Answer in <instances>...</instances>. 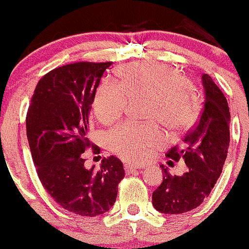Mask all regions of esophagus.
Listing matches in <instances>:
<instances>
[{
  "mask_svg": "<svg viewBox=\"0 0 249 249\" xmlns=\"http://www.w3.org/2000/svg\"><path fill=\"white\" fill-rule=\"evenodd\" d=\"M124 166H125V171H126V172H134V171H136V170H140V169H142V167H143V166H141V165L130 164V162H126Z\"/></svg>",
  "mask_w": 249,
  "mask_h": 249,
  "instance_id": "34e87169",
  "label": "esophagus"
}]
</instances>
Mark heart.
I'll list each match as a JSON object with an SVG mask.
<instances>
[{
	"mask_svg": "<svg viewBox=\"0 0 249 249\" xmlns=\"http://www.w3.org/2000/svg\"><path fill=\"white\" fill-rule=\"evenodd\" d=\"M115 76L118 84L104 80L95 94L92 108L100 122L119 119L127 99L142 96L147 99V117L172 132L188 129L199 117L201 104L196 89L177 67L155 61L134 62L120 67ZM162 142L164 132L154 122H127L107 134L109 149L130 161H142Z\"/></svg>",
	"mask_w": 249,
	"mask_h": 249,
	"instance_id": "heart-1",
	"label": "heart"
}]
</instances>
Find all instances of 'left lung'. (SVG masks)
Returning <instances> with one entry per match:
<instances>
[{"instance_id":"obj_1","label":"left lung","mask_w":249,"mask_h":249,"mask_svg":"<svg viewBox=\"0 0 249 249\" xmlns=\"http://www.w3.org/2000/svg\"><path fill=\"white\" fill-rule=\"evenodd\" d=\"M205 106L199 123L188 131L182 147H172L166 157L184 160L189 170L182 176L164 171L162 183L153 193V206L165 214H180L203 202L222 173L230 143V112L222 90L208 74H202Z\"/></svg>"}]
</instances>
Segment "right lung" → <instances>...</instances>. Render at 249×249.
Instances as JSON below:
<instances>
[{
    "label": "right lung",
    "instance_id": "1",
    "mask_svg": "<svg viewBox=\"0 0 249 249\" xmlns=\"http://www.w3.org/2000/svg\"><path fill=\"white\" fill-rule=\"evenodd\" d=\"M112 62H74L48 72L36 85L26 114V135L37 175L57 205L96 217L114 205L124 178L123 162L110 155L99 170L87 169L89 117L96 89Z\"/></svg>",
    "mask_w": 249,
    "mask_h": 249
}]
</instances>
